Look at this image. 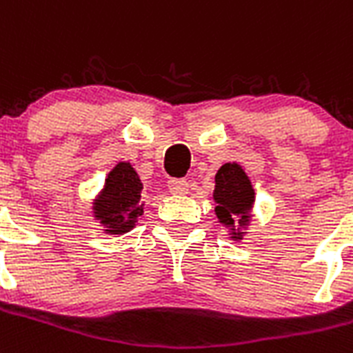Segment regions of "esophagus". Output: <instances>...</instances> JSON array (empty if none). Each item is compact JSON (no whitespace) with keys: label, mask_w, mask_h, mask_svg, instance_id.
Wrapping results in <instances>:
<instances>
[{"label":"esophagus","mask_w":353,"mask_h":353,"mask_svg":"<svg viewBox=\"0 0 353 353\" xmlns=\"http://www.w3.org/2000/svg\"><path fill=\"white\" fill-rule=\"evenodd\" d=\"M168 190L172 195H186L188 194V181L186 179H170L168 181Z\"/></svg>","instance_id":"esophagus-1"}]
</instances>
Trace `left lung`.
<instances>
[{"label":"left lung","instance_id":"1","mask_svg":"<svg viewBox=\"0 0 353 353\" xmlns=\"http://www.w3.org/2000/svg\"><path fill=\"white\" fill-rule=\"evenodd\" d=\"M213 201L216 204L214 214L223 228L228 229L229 238L234 241L243 240L252 219L256 192L250 177L240 163L229 161L216 170Z\"/></svg>","mask_w":353,"mask_h":353}]
</instances>
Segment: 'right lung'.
I'll use <instances>...</instances> for the list:
<instances>
[{
    "instance_id": "add662e5",
    "label": "right lung",
    "mask_w": 353,
    "mask_h": 353,
    "mask_svg": "<svg viewBox=\"0 0 353 353\" xmlns=\"http://www.w3.org/2000/svg\"><path fill=\"white\" fill-rule=\"evenodd\" d=\"M142 190L140 176L130 161H119L110 170L90 208L106 234H125L137 225L145 206Z\"/></svg>"
}]
</instances>
